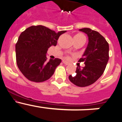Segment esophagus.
Returning a JSON list of instances; mask_svg holds the SVG:
<instances>
[{"instance_id": "1", "label": "esophagus", "mask_w": 122, "mask_h": 122, "mask_svg": "<svg viewBox=\"0 0 122 122\" xmlns=\"http://www.w3.org/2000/svg\"><path fill=\"white\" fill-rule=\"evenodd\" d=\"M62 62H63L65 65H68L69 64V62H67V61H62Z\"/></svg>"}]
</instances>
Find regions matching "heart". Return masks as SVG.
Here are the masks:
<instances>
[{
  "label": "heart",
  "mask_w": 122,
  "mask_h": 122,
  "mask_svg": "<svg viewBox=\"0 0 122 122\" xmlns=\"http://www.w3.org/2000/svg\"><path fill=\"white\" fill-rule=\"evenodd\" d=\"M75 37H85L82 34H76V36H75Z\"/></svg>",
  "instance_id": "heart-1"
}]
</instances>
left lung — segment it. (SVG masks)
Masks as SVG:
<instances>
[{"mask_svg":"<svg viewBox=\"0 0 122 122\" xmlns=\"http://www.w3.org/2000/svg\"><path fill=\"white\" fill-rule=\"evenodd\" d=\"M79 30L88 37V43L79 62H84L85 67L77 66L76 75L69 79L78 86L84 87L95 83L103 74L109 61V43L103 36L90 28Z\"/></svg>","mask_w":122,"mask_h":122,"instance_id":"left-lung-1","label":"left lung"}]
</instances>
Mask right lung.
Here are the masks:
<instances>
[{
    "mask_svg": "<svg viewBox=\"0 0 122 122\" xmlns=\"http://www.w3.org/2000/svg\"><path fill=\"white\" fill-rule=\"evenodd\" d=\"M66 30L56 32L42 25L32 26L23 31L15 46L17 66L28 80L42 82L53 76L61 60H47L46 53L56 46L58 38Z\"/></svg>",
    "mask_w": 122,
    "mask_h": 122,
    "instance_id": "right-lung-1",
    "label": "right lung"
}]
</instances>
